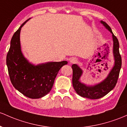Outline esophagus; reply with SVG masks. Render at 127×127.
<instances>
[{
	"instance_id": "1",
	"label": "esophagus",
	"mask_w": 127,
	"mask_h": 127,
	"mask_svg": "<svg viewBox=\"0 0 127 127\" xmlns=\"http://www.w3.org/2000/svg\"><path fill=\"white\" fill-rule=\"evenodd\" d=\"M76 61H77V60H76V58H72L70 60V62L71 63H74L76 62Z\"/></svg>"
}]
</instances>
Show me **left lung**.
I'll use <instances>...</instances> for the list:
<instances>
[{
  "instance_id": "1",
  "label": "left lung",
  "mask_w": 127,
  "mask_h": 127,
  "mask_svg": "<svg viewBox=\"0 0 127 127\" xmlns=\"http://www.w3.org/2000/svg\"><path fill=\"white\" fill-rule=\"evenodd\" d=\"M101 23L112 34L113 40V55L115 57V66L110 72L109 75L106 79H104L99 84L94 86H87L79 81V78L83 73V71L76 64L72 66L73 70V77H72V84L76 92L82 97H87L89 99L101 98L111 90L113 89L118 81L119 72L122 66V58L119 53V43L118 38L113 33L111 28L104 21H101Z\"/></svg>"
}]
</instances>
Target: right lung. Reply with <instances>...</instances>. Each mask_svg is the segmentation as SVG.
<instances>
[{
    "label": "right lung",
    "instance_id": "1",
    "mask_svg": "<svg viewBox=\"0 0 127 127\" xmlns=\"http://www.w3.org/2000/svg\"><path fill=\"white\" fill-rule=\"evenodd\" d=\"M29 19L12 36L6 55V65L11 82L15 89L25 96L37 99L51 91L58 71L67 62H49L34 66L28 61L21 51L20 33L22 27Z\"/></svg>",
    "mask_w": 127,
    "mask_h": 127
}]
</instances>
